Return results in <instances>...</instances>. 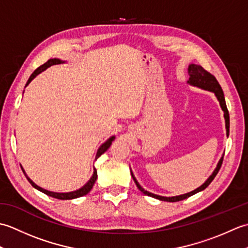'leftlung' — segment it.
<instances>
[{
  "mask_svg": "<svg viewBox=\"0 0 248 248\" xmlns=\"http://www.w3.org/2000/svg\"><path fill=\"white\" fill-rule=\"evenodd\" d=\"M188 81L187 83L189 85H193V86H196L199 87L202 89H204V91H209V92H212L214 93L215 96H217L220 108L224 110V117H225V123H226V131H227V136L229 135V112L227 109V107H226V101H225V97H224V93H223V89L220 87L219 83L217 82V78H215L214 76H212L211 73L208 72L207 70H204L202 66L199 65H195V64H191L188 66ZM223 159L224 156L220 157L219 162L217 163V166L215 168L214 171L212 172V175L208 178V180L205 181L202 186H200L199 187H197L196 189H194V191L186 193V194H183V195H179V196H172V197H164V196H160V195H155V194H152L148 191H146L143 187L140 186V183L136 180L133 172L131 171V175H132L133 180L136 184V186L139 187L140 191L141 193H144L147 196H150V197H154L156 198L159 200H163V202H180V200L183 199H186L189 196H192V195L196 194L200 191H203V189L207 187L210 183L213 181V179L215 178V176L217 175V172L219 170L220 166H222V163H223Z\"/></svg>",
  "mask_w": 248,
  "mask_h": 248,
  "instance_id": "obj_1",
  "label": "left lung"
}]
</instances>
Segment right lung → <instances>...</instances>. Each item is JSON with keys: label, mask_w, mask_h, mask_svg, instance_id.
Returning a JSON list of instances; mask_svg holds the SVG:
<instances>
[{"label": "right lung", "mask_w": 248, "mask_h": 248, "mask_svg": "<svg viewBox=\"0 0 248 248\" xmlns=\"http://www.w3.org/2000/svg\"><path fill=\"white\" fill-rule=\"evenodd\" d=\"M62 62H62V61H61V60H59V59H51V60H49L48 62H45L44 65H41L40 67L37 68V69H36L33 73H31V77H30V78L28 80V82H26V85H25V87L29 85V84L31 83V81L33 80V78H35L37 76L39 75V73H41L43 71H45V70L46 69V68H49V67L53 66V65L62 64ZM114 140H115V136H112V138H109L107 141H105V143H103L101 146L99 147V149H98V151H97V155H96V160L98 159V157H99L100 155H103L104 152L107 151V150L109 148V146L112 145V141H113ZM21 168H22V170H23V172H24V175H25L26 179H28L29 182H30V183L31 184V186H33L35 188H37V189H38V191H40V192L45 193L46 195H48V196H51V197H53V198H57V199H62V200L75 199V198L82 197V196H84V195L88 194L89 192H91V189L93 188V184H94V182H96V180H97V177H98V175H97V170H96V168H93V173L92 178L89 179L88 182L85 184V186H83L81 188L77 189V191L69 192V193H56V192H50V191H46V189H45V188H43V187H40V186H37V184H35L33 181L31 180V179H30L28 176H26V173H25V171H24V170H23V167H21Z\"/></svg>", "instance_id": "right-lung-1"}]
</instances>
